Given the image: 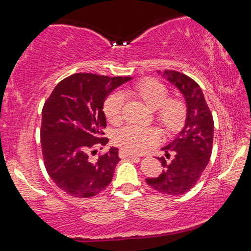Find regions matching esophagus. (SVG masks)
<instances>
[{
  "label": "esophagus",
  "mask_w": 251,
  "mask_h": 251,
  "mask_svg": "<svg viewBox=\"0 0 251 251\" xmlns=\"http://www.w3.org/2000/svg\"><path fill=\"white\" fill-rule=\"evenodd\" d=\"M118 155H120L121 158H126V157H129V158H134V157H138L137 155L131 154V152H128V151H124V150H121L120 154H118Z\"/></svg>",
  "instance_id": "esophagus-1"
}]
</instances>
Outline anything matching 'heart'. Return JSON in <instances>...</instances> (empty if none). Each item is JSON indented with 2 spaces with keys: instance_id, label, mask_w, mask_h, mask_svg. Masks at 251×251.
<instances>
[{
  "instance_id": "b5f03b06",
  "label": "heart",
  "mask_w": 251,
  "mask_h": 251,
  "mask_svg": "<svg viewBox=\"0 0 251 251\" xmlns=\"http://www.w3.org/2000/svg\"><path fill=\"white\" fill-rule=\"evenodd\" d=\"M138 95L151 110H159L158 118L166 128L174 130L181 125L184 110L177 101L167 103L168 92L164 85L154 79H147L138 85ZM125 103L123 91L114 92L104 104V112L110 122H118L122 117ZM113 142L128 152H142L159 142V133L155 128L138 125H126L116 129L113 134Z\"/></svg>"
}]
</instances>
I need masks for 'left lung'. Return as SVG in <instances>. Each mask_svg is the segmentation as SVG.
I'll return each mask as SVG.
<instances>
[{
    "label": "left lung",
    "instance_id": "obj_1",
    "mask_svg": "<svg viewBox=\"0 0 251 251\" xmlns=\"http://www.w3.org/2000/svg\"><path fill=\"white\" fill-rule=\"evenodd\" d=\"M157 73L174 85L184 97L186 120L175 139L161 148L167 158L173 155L172 159L167 161L164 157H158L164 167L163 173L158 177L146 178V182L157 192L176 196L192 189L209 163L214 120L201 88L194 79L171 70L157 71Z\"/></svg>",
    "mask_w": 251,
    "mask_h": 251
}]
</instances>
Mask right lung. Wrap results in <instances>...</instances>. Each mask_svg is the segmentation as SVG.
Listing matches in <instances>:
<instances>
[{"mask_svg":"<svg viewBox=\"0 0 251 251\" xmlns=\"http://www.w3.org/2000/svg\"><path fill=\"white\" fill-rule=\"evenodd\" d=\"M131 77L79 73L59 82L42 110L41 145L45 168L59 189L77 198L95 196L112 181L118 148L110 147L97 160L90 152L106 145L104 101Z\"/></svg>","mask_w":251,"mask_h":251,"instance_id":"1","label":"right lung"}]
</instances>
